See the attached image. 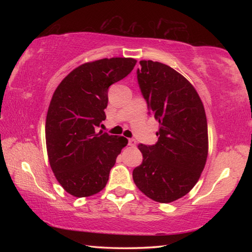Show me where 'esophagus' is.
<instances>
[{"instance_id": "34e87169", "label": "esophagus", "mask_w": 252, "mask_h": 252, "mask_svg": "<svg viewBox=\"0 0 252 252\" xmlns=\"http://www.w3.org/2000/svg\"><path fill=\"white\" fill-rule=\"evenodd\" d=\"M136 145V141L134 138H129V146L131 147H134Z\"/></svg>"}]
</instances>
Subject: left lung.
Masks as SVG:
<instances>
[{
    "mask_svg": "<svg viewBox=\"0 0 252 252\" xmlns=\"http://www.w3.org/2000/svg\"><path fill=\"white\" fill-rule=\"evenodd\" d=\"M140 65L138 87L159 130L156 144L138 145L143 162L133 170V180L151 199L168 203L185 196L205 168L206 112L194 87L173 68L153 61Z\"/></svg>",
    "mask_w": 252,
    "mask_h": 252,
    "instance_id": "left-lung-1",
    "label": "left lung"
}]
</instances>
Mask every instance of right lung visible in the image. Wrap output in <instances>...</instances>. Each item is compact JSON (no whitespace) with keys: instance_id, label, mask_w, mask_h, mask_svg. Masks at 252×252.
I'll return each instance as SVG.
<instances>
[{"instance_id":"add662e5","label":"right lung","mask_w":252,"mask_h":252,"mask_svg":"<svg viewBox=\"0 0 252 252\" xmlns=\"http://www.w3.org/2000/svg\"><path fill=\"white\" fill-rule=\"evenodd\" d=\"M133 58H104L74 69L55 90L45 123L51 168L69 194L88 197L104 189L126 137L96 132L106 119L108 89L134 68Z\"/></svg>"}]
</instances>
